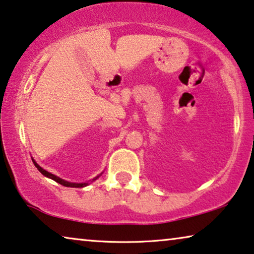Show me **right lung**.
I'll return each instance as SVG.
<instances>
[{
    "label": "right lung",
    "instance_id": "add662e5",
    "mask_svg": "<svg viewBox=\"0 0 254 254\" xmlns=\"http://www.w3.org/2000/svg\"><path fill=\"white\" fill-rule=\"evenodd\" d=\"M32 160H33V164L35 165V167L38 168V170L40 171V173H41L42 175H45V176H47V178H49V179H51V180H54V181H56L57 183H60V185H62V186H64V187H69V188H83V187H87L88 185H89L90 182H94L95 180H97L98 178H100V176L102 175V173L100 175H97L96 178H94L93 180H91L90 182H81V183H75V182H68V181H66V180H63V179H61V178H58V176H56V175H54V174H51V173H49V172H47L46 170H43V168L40 166V165L36 163V161L33 159L32 158Z\"/></svg>",
    "mask_w": 254,
    "mask_h": 254
}]
</instances>
